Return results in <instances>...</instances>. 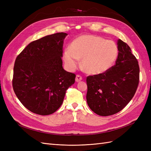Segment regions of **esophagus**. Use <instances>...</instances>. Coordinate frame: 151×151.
Returning a JSON list of instances; mask_svg holds the SVG:
<instances>
[{
  "label": "esophagus",
  "mask_w": 151,
  "mask_h": 151,
  "mask_svg": "<svg viewBox=\"0 0 151 151\" xmlns=\"http://www.w3.org/2000/svg\"><path fill=\"white\" fill-rule=\"evenodd\" d=\"M82 80V76L79 75H77L76 76V79H75L76 82H80V81H81Z\"/></svg>",
  "instance_id": "obj_1"
}]
</instances>
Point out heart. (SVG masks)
<instances>
[{
	"label": "heart",
	"instance_id": "obj_1",
	"mask_svg": "<svg viewBox=\"0 0 151 151\" xmlns=\"http://www.w3.org/2000/svg\"><path fill=\"white\" fill-rule=\"evenodd\" d=\"M118 56V49L113 41L106 40L94 35H82L69 45L63 54V60L69 70L76 68L78 60L82 59L84 71L99 75L110 69Z\"/></svg>",
	"mask_w": 151,
	"mask_h": 151
}]
</instances>
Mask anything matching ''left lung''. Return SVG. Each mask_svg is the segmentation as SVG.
<instances>
[{
  "label": "left lung",
  "instance_id": "1",
  "mask_svg": "<svg viewBox=\"0 0 151 151\" xmlns=\"http://www.w3.org/2000/svg\"><path fill=\"white\" fill-rule=\"evenodd\" d=\"M115 64L103 73L86 78L87 103L101 116H108L123 110L135 95L139 81V67L130 47L117 41Z\"/></svg>",
  "mask_w": 151,
  "mask_h": 151
}]
</instances>
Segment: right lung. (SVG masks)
Returning <instances> with one entry per match:
<instances>
[{
    "instance_id": "right-lung-1",
    "label": "right lung",
    "mask_w": 151,
    "mask_h": 151,
    "mask_svg": "<svg viewBox=\"0 0 151 151\" xmlns=\"http://www.w3.org/2000/svg\"><path fill=\"white\" fill-rule=\"evenodd\" d=\"M66 33L46 36L29 43L17 56L13 89L28 110L41 115L53 114L63 101L75 74L63 69V44Z\"/></svg>"
}]
</instances>
